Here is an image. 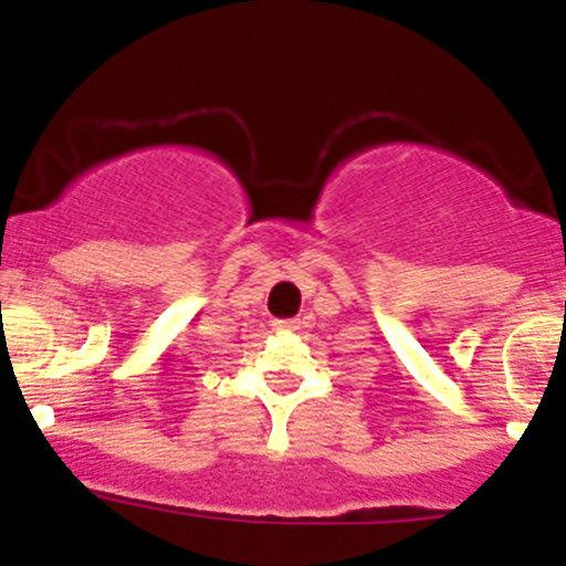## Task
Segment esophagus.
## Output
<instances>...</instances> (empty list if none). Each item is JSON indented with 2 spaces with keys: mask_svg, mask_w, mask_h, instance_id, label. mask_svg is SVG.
<instances>
[{
  "mask_svg": "<svg viewBox=\"0 0 566 566\" xmlns=\"http://www.w3.org/2000/svg\"><path fill=\"white\" fill-rule=\"evenodd\" d=\"M272 327L277 333H294L300 327V322L297 319H274Z\"/></svg>",
  "mask_w": 566,
  "mask_h": 566,
  "instance_id": "34e87169",
  "label": "esophagus"
}]
</instances>
